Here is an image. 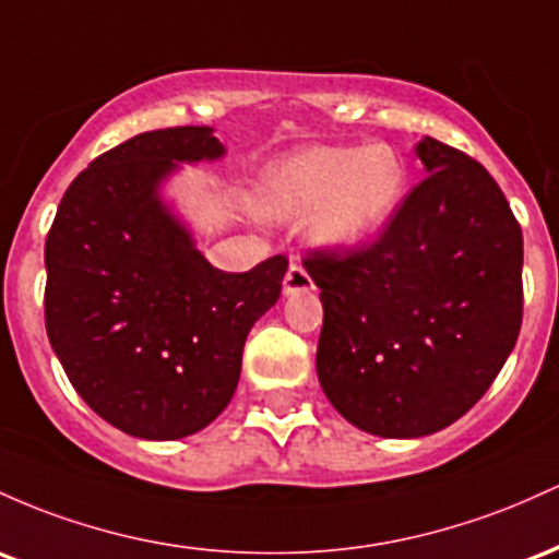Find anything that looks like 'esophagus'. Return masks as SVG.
Here are the masks:
<instances>
[{
  "label": "esophagus",
  "instance_id": "esophagus-1",
  "mask_svg": "<svg viewBox=\"0 0 559 559\" xmlns=\"http://www.w3.org/2000/svg\"><path fill=\"white\" fill-rule=\"evenodd\" d=\"M311 287H313L311 274L306 272L300 263H290V269H287L285 274V282H282V293H285V296H296V293H309Z\"/></svg>",
  "mask_w": 559,
  "mask_h": 559
}]
</instances>
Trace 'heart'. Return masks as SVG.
Instances as JSON below:
<instances>
[{
	"label": "heart",
	"mask_w": 559,
	"mask_h": 559,
	"mask_svg": "<svg viewBox=\"0 0 559 559\" xmlns=\"http://www.w3.org/2000/svg\"><path fill=\"white\" fill-rule=\"evenodd\" d=\"M406 166L388 144L300 150L266 168L259 209L274 222H311V240L324 250H354L372 240L399 211Z\"/></svg>",
	"instance_id": "obj_1"
}]
</instances>
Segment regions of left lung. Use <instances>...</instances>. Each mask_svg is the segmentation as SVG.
<instances>
[{
    "label": "left lung",
    "mask_w": 559,
    "mask_h": 559,
    "mask_svg": "<svg viewBox=\"0 0 559 559\" xmlns=\"http://www.w3.org/2000/svg\"><path fill=\"white\" fill-rule=\"evenodd\" d=\"M425 177L372 246L313 250L324 309L317 374L380 438L449 428L488 391L523 322V231L491 174L425 136Z\"/></svg>",
    "instance_id": "left-lung-1"
}]
</instances>
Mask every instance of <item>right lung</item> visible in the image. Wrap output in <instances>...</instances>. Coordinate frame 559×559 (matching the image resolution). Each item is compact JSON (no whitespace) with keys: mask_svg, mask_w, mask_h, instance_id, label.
I'll return each mask as SVG.
<instances>
[{"mask_svg":"<svg viewBox=\"0 0 559 559\" xmlns=\"http://www.w3.org/2000/svg\"><path fill=\"white\" fill-rule=\"evenodd\" d=\"M211 127L144 131L99 155L60 200L44 246V319L76 393L112 428L177 441L227 409L250 328L287 261L211 266L163 198L181 163L224 158Z\"/></svg>","mask_w":559,"mask_h":559,"instance_id":"add662e5","label":"right lung"}]
</instances>
